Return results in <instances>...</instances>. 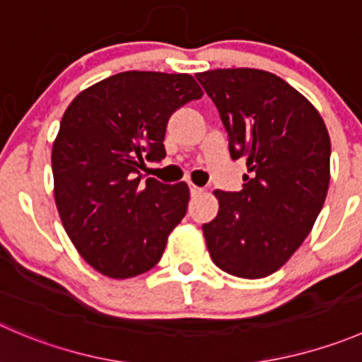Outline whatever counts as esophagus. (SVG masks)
Instances as JSON below:
<instances>
[{
	"label": "esophagus",
	"mask_w": 362,
	"mask_h": 362,
	"mask_svg": "<svg viewBox=\"0 0 362 362\" xmlns=\"http://www.w3.org/2000/svg\"><path fill=\"white\" fill-rule=\"evenodd\" d=\"M189 189H191V196H199L203 192V189L198 187V185H194V184H189Z\"/></svg>",
	"instance_id": "1"
}]
</instances>
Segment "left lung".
<instances>
[{"mask_svg": "<svg viewBox=\"0 0 362 362\" xmlns=\"http://www.w3.org/2000/svg\"><path fill=\"white\" fill-rule=\"evenodd\" d=\"M221 115L233 159L247 173L238 192L214 191L203 224L221 270L259 279L281 269L313 228L331 180V138L317 107L276 74L216 69L196 74Z\"/></svg>", "mask_w": 362, "mask_h": 362, "instance_id": "left-lung-1", "label": "left lung"}]
</instances>
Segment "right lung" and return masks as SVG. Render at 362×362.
Segmentation results:
<instances>
[{
    "label": "right lung",
    "instance_id": "right-lung-1",
    "mask_svg": "<svg viewBox=\"0 0 362 362\" xmlns=\"http://www.w3.org/2000/svg\"><path fill=\"white\" fill-rule=\"evenodd\" d=\"M202 88L189 74H115L83 90L52 143L54 202L74 247L113 279L157 265L168 235L187 212L185 182L143 184L145 160L166 156L171 115Z\"/></svg>",
    "mask_w": 362,
    "mask_h": 362
}]
</instances>
